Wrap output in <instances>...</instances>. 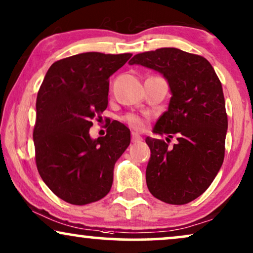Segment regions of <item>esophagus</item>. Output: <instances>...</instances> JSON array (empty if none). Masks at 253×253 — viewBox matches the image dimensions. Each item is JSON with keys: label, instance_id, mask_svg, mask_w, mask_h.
I'll return each instance as SVG.
<instances>
[{"label": "esophagus", "instance_id": "esophagus-1", "mask_svg": "<svg viewBox=\"0 0 253 253\" xmlns=\"http://www.w3.org/2000/svg\"><path fill=\"white\" fill-rule=\"evenodd\" d=\"M142 141V137H141L139 134L136 133H132V142L136 143V142H141Z\"/></svg>", "mask_w": 253, "mask_h": 253}]
</instances>
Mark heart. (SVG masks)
<instances>
[{"label":"heart","instance_id":"b5f03b06","mask_svg":"<svg viewBox=\"0 0 253 253\" xmlns=\"http://www.w3.org/2000/svg\"><path fill=\"white\" fill-rule=\"evenodd\" d=\"M124 123H126L130 128L135 130H142L144 128V125H146V121L142 117L137 116L135 113H127L121 118Z\"/></svg>","mask_w":253,"mask_h":253}]
</instances>
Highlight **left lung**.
I'll return each mask as SVG.
<instances>
[{
	"mask_svg": "<svg viewBox=\"0 0 253 253\" xmlns=\"http://www.w3.org/2000/svg\"><path fill=\"white\" fill-rule=\"evenodd\" d=\"M129 65L161 73L172 93L154 133L176 134L178 142L170 147L147 137V186L163 203H191L210 187L224 160L228 117L220 80L204 56L173 47L136 54Z\"/></svg>",
	"mask_w": 253,
	"mask_h": 253,
	"instance_id": "obj_1",
	"label": "left lung"
}]
</instances>
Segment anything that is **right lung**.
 <instances>
[{
	"instance_id": "1",
	"label": "right lung",
	"mask_w": 253,
	"mask_h": 253,
	"mask_svg": "<svg viewBox=\"0 0 253 253\" xmlns=\"http://www.w3.org/2000/svg\"><path fill=\"white\" fill-rule=\"evenodd\" d=\"M130 56L87 52L61 59L40 85L33 129L37 169L66 203L83 206L111 190L114 164L129 146L130 134L119 121L96 140L89 129L107 107L110 76Z\"/></svg>"
}]
</instances>
